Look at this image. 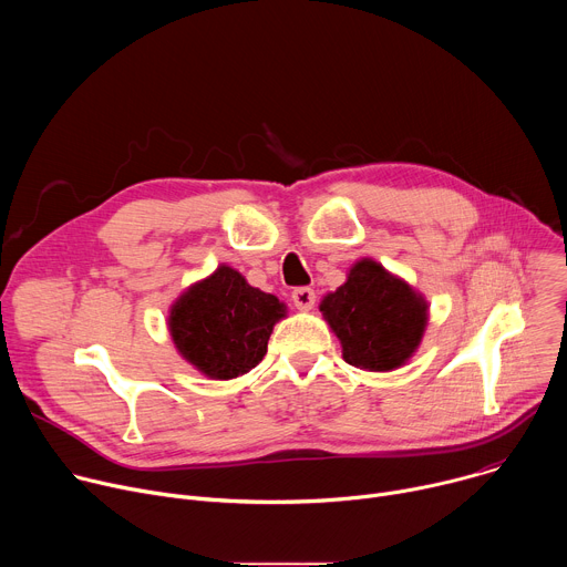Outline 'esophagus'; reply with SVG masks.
<instances>
[{"mask_svg":"<svg viewBox=\"0 0 567 567\" xmlns=\"http://www.w3.org/2000/svg\"><path fill=\"white\" fill-rule=\"evenodd\" d=\"M291 300H293V305H296L300 311H307V309L313 307L316 293H313V289H309V287H296V289L291 291Z\"/></svg>","mask_w":567,"mask_h":567,"instance_id":"esophagus-1","label":"esophagus"}]
</instances>
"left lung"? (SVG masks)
<instances>
[{"label":"left lung","instance_id":"1","mask_svg":"<svg viewBox=\"0 0 567 567\" xmlns=\"http://www.w3.org/2000/svg\"><path fill=\"white\" fill-rule=\"evenodd\" d=\"M320 311L341 341L343 359L370 372L406 363L429 320L426 300L368 258L350 269L346 285L322 298Z\"/></svg>","mask_w":567,"mask_h":567}]
</instances>
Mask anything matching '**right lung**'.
<instances>
[{
	"label": "right lung",
	"instance_id": "1",
	"mask_svg": "<svg viewBox=\"0 0 567 567\" xmlns=\"http://www.w3.org/2000/svg\"><path fill=\"white\" fill-rule=\"evenodd\" d=\"M285 305L241 274L221 265L184 291L171 309V334L179 354L210 379H235L256 368Z\"/></svg>",
	"mask_w": 567,
	"mask_h": 567
}]
</instances>
